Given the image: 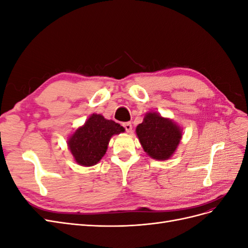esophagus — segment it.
Wrapping results in <instances>:
<instances>
[{
	"instance_id": "obj_1",
	"label": "esophagus",
	"mask_w": 248,
	"mask_h": 248,
	"mask_svg": "<svg viewBox=\"0 0 248 248\" xmlns=\"http://www.w3.org/2000/svg\"><path fill=\"white\" fill-rule=\"evenodd\" d=\"M123 127L125 128V130L128 132V133H130L131 131H132V125H131V123L130 122H126V123H123Z\"/></svg>"
}]
</instances>
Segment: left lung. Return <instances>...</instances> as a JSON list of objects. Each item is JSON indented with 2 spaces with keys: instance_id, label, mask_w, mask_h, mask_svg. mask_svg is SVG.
<instances>
[{
  "instance_id": "1",
  "label": "left lung",
  "mask_w": 248,
  "mask_h": 248,
  "mask_svg": "<svg viewBox=\"0 0 248 248\" xmlns=\"http://www.w3.org/2000/svg\"><path fill=\"white\" fill-rule=\"evenodd\" d=\"M182 129L158 112H147L137 127V134L144 151L153 159L167 160L174 154L182 139Z\"/></svg>"
}]
</instances>
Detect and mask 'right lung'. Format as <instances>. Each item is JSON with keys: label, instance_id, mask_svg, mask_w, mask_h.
<instances>
[{"label": "right lung", "instance_id": "obj_1", "mask_svg": "<svg viewBox=\"0 0 248 248\" xmlns=\"http://www.w3.org/2000/svg\"><path fill=\"white\" fill-rule=\"evenodd\" d=\"M124 131V127L120 124L93 114L68 139V147L78 164L92 167L106 154L110 138Z\"/></svg>", "mask_w": 248, "mask_h": 248}]
</instances>
